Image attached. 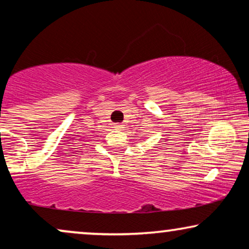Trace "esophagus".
Returning a JSON list of instances; mask_svg holds the SVG:
<instances>
[{
	"label": "esophagus",
	"mask_w": 249,
	"mask_h": 249,
	"mask_svg": "<svg viewBox=\"0 0 249 249\" xmlns=\"http://www.w3.org/2000/svg\"><path fill=\"white\" fill-rule=\"evenodd\" d=\"M114 128H115V129H120V130H121V129L124 128V124H114Z\"/></svg>",
	"instance_id": "34e87169"
}]
</instances>
